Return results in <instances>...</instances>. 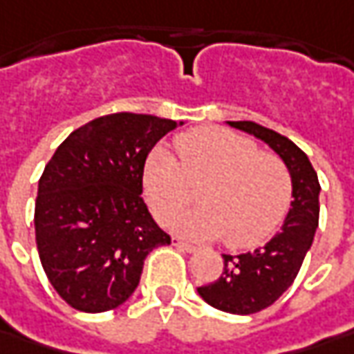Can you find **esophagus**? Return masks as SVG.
<instances>
[{
  "label": "esophagus",
  "mask_w": 354,
  "mask_h": 354,
  "mask_svg": "<svg viewBox=\"0 0 354 354\" xmlns=\"http://www.w3.org/2000/svg\"><path fill=\"white\" fill-rule=\"evenodd\" d=\"M172 245L174 248H178V250H182V252H194L196 250V245H192V243H188V241H184L182 238H172Z\"/></svg>",
  "instance_id": "obj_1"
}]
</instances>
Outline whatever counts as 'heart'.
Masks as SVG:
<instances>
[{"instance_id":"1","label":"heart","mask_w":354,"mask_h":354,"mask_svg":"<svg viewBox=\"0 0 354 354\" xmlns=\"http://www.w3.org/2000/svg\"><path fill=\"white\" fill-rule=\"evenodd\" d=\"M178 160L164 148L150 152L142 188L154 216L166 222L192 202L198 206L170 225L190 238H220L232 250L254 248L283 222L293 182L289 168L259 145L222 127H200L176 138Z\"/></svg>"}]
</instances>
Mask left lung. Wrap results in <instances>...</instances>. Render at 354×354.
Returning a JSON list of instances; mask_svg holds the SVG:
<instances>
[{"instance_id":"left-lung-1","label":"left lung","mask_w":354,"mask_h":354,"mask_svg":"<svg viewBox=\"0 0 354 354\" xmlns=\"http://www.w3.org/2000/svg\"><path fill=\"white\" fill-rule=\"evenodd\" d=\"M230 124L268 142L283 158L293 182V202L281 232L254 252L223 254L222 275L198 287L202 299L212 307L234 315H252L273 305L295 281L319 225L321 186L307 154L287 136L252 120Z\"/></svg>"}]
</instances>
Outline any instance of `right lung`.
<instances>
[{
	"label": "right lung",
	"instance_id": "1",
	"mask_svg": "<svg viewBox=\"0 0 354 354\" xmlns=\"http://www.w3.org/2000/svg\"><path fill=\"white\" fill-rule=\"evenodd\" d=\"M176 120L99 116L73 131L39 178L35 241L59 297L77 311H111L131 297L147 255L170 236L142 200L148 152Z\"/></svg>",
	"mask_w": 354,
	"mask_h": 354
}]
</instances>
